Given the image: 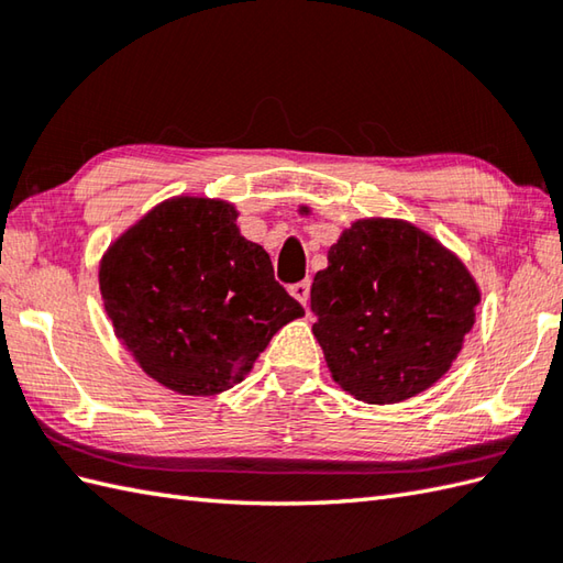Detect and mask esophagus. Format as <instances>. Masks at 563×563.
<instances>
[{
  "mask_svg": "<svg viewBox=\"0 0 563 563\" xmlns=\"http://www.w3.org/2000/svg\"><path fill=\"white\" fill-rule=\"evenodd\" d=\"M309 290H312V283H309V280H300V283L290 285V295H292L295 300L300 302L302 307L309 305Z\"/></svg>",
  "mask_w": 563,
  "mask_h": 563,
  "instance_id": "34e87169",
  "label": "esophagus"
}]
</instances>
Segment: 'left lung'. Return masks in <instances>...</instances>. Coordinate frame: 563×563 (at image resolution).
<instances>
[{
  "label": "left lung",
  "instance_id": "1",
  "mask_svg": "<svg viewBox=\"0 0 563 563\" xmlns=\"http://www.w3.org/2000/svg\"><path fill=\"white\" fill-rule=\"evenodd\" d=\"M309 305L333 379L367 404H394L448 373L474 324L479 290L416 227L361 220L329 249Z\"/></svg>",
  "mask_w": 563,
  "mask_h": 563
}]
</instances>
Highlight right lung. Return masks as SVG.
I'll use <instances>...</instances> for the list:
<instances>
[{"label": "right lung", "instance_id": "add662e5", "mask_svg": "<svg viewBox=\"0 0 563 563\" xmlns=\"http://www.w3.org/2000/svg\"><path fill=\"white\" fill-rule=\"evenodd\" d=\"M232 206L176 198L118 239L99 283L118 339L150 377L194 397L230 389L273 333L305 314Z\"/></svg>", "mask_w": 563, "mask_h": 563}]
</instances>
